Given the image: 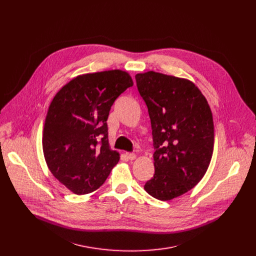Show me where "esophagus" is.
Wrapping results in <instances>:
<instances>
[{
  "label": "esophagus",
  "instance_id": "esophagus-1",
  "mask_svg": "<svg viewBox=\"0 0 256 256\" xmlns=\"http://www.w3.org/2000/svg\"><path fill=\"white\" fill-rule=\"evenodd\" d=\"M126 157L130 160H134V159H136V154L134 153H126Z\"/></svg>",
  "mask_w": 256,
  "mask_h": 256
}]
</instances>
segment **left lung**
I'll return each mask as SVG.
<instances>
[{"label": "left lung", "mask_w": 256, "mask_h": 256, "mask_svg": "<svg viewBox=\"0 0 256 256\" xmlns=\"http://www.w3.org/2000/svg\"><path fill=\"white\" fill-rule=\"evenodd\" d=\"M136 81L148 107L155 150V174L144 188L170 200L194 188L208 170L214 150L210 108L188 80L150 70Z\"/></svg>", "instance_id": "1"}]
</instances>
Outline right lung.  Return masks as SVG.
Returning a JSON list of instances; mask_svg holds the SVG:
<instances>
[{
  "instance_id": "obj_1",
  "label": "right lung",
  "mask_w": 256,
  "mask_h": 256,
  "mask_svg": "<svg viewBox=\"0 0 256 256\" xmlns=\"http://www.w3.org/2000/svg\"><path fill=\"white\" fill-rule=\"evenodd\" d=\"M132 86L128 72L105 70L78 76L52 99L42 148L54 176L76 194L99 188L118 164L109 149L107 118L116 98Z\"/></svg>"
}]
</instances>
